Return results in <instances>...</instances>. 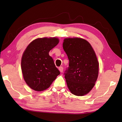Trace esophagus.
Listing matches in <instances>:
<instances>
[{
	"label": "esophagus",
	"mask_w": 122,
	"mask_h": 122,
	"mask_svg": "<svg viewBox=\"0 0 122 122\" xmlns=\"http://www.w3.org/2000/svg\"><path fill=\"white\" fill-rule=\"evenodd\" d=\"M58 70H60V71L61 73H62V72H63V67H59Z\"/></svg>",
	"instance_id": "1"
}]
</instances>
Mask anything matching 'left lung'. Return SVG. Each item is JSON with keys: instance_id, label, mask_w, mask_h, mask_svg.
I'll use <instances>...</instances> for the list:
<instances>
[{"instance_id": "obj_1", "label": "left lung", "mask_w": 122, "mask_h": 122, "mask_svg": "<svg viewBox=\"0 0 122 122\" xmlns=\"http://www.w3.org/2000/svg\"><path fill=\"white\" fill-rule=\"evenodd\" d=\"M62 46L69 61L64 73L67 86L72 94L82 96L91 91L97 79L96 55L91 44L81 38H66Z\"/></svg>"}]
</instances>
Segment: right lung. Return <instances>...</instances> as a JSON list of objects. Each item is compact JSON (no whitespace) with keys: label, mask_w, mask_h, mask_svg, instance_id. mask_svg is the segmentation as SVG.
Returning <instances> with one entry per match:
<instances>
[{"label":"right lung","mask_w":122,"mask_h":122,"mask_svg":"<svg viewBox=\"0 0 122 122\" xmlns=\"http://www.w3.org/2000/svg\"><path fill=\"white\" fill-rule=\"evenodd\" d=\"M58 43L56 38H38L24 51L21 60L22 72L25 81L31 89L38 92L46 90L60 74L49 55Z\"/></svg>","instance_id":"right-lung-1"}]
</instances>
